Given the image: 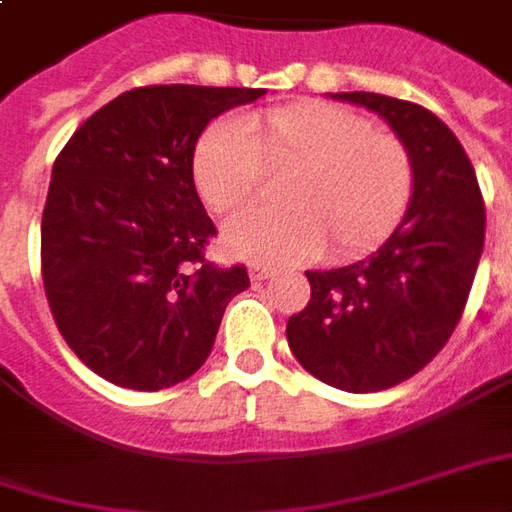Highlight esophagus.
Returning a JSON list of instances; mask_svg holds the SVG:
<instances>
[{
	"label": "esophagus",
	"instance_id": "34e87169",
	"mask_svg": "<svg viewBox=\"0 0 512 512\" xmlns=\"http://www.w3.org/2000/svg\"><path fill=\"white\" fill-rule=\"evenodd\" d=\"M274 274H277V268L268 266V263H252V266H249V277L255 282L268 280V277H274Z\"/></svg>",
	"mask_w": 512,
	"mask_h": 512
}]
</instances>
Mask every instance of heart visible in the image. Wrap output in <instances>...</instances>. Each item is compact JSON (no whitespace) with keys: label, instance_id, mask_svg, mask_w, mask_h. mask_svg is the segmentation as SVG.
Masks as SVG:
<instances>
[{"label":"heart","instance_id":"obj_1","mask_svg":"<svg viewBox=\"0 0 512 512\" xmlns=\"http://www.w3.org/2000/svg\"><path fill=\"white\" fill-rule=\"evenodd\" d=\"M285 171L277 207H252L224 227L232 255L252 260L357 257L388 241L405 219L416 169L393 132L355 110L305 99L238 124H210L194 144L191 180L216 213L252 202L266 171Z\"/></svg>","mask_w":512,"mask_h":512}]
</instances>
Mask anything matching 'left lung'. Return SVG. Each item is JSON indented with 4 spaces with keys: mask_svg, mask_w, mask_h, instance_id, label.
<instances>
[{
    "mask_svg": "<svg viewBox=\"0 0 512 512\" xmlns=\"http://www.w3.org/2000/svg\"><path fill=\"white\" fill-rule=\"evenodd\" d=\"M391 124L410 149L416 188L405 221L352 266L305 271L310 302L288 318V346L316 380L349 393L410 380L455 332L485 241L471 160L435 113L393 96L335 94Z\"/></svg>",
    "mask_w": 512,
    "mask_h": 512,
    "instance_id": "left-lung-1",
    "label": "left lung"
}]
</instances>
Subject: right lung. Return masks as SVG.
<instances>
[{
  "label": "right lung",
  "mask_w": 512,
  "mask_h": 512,
  "mask_svg": "<svg viewBox=\"0 0 512 512\" xmlns=\"http://www.w3.org/2000/svg\"><path fill=\"white\" fill-rule=\"evenodd\" d=\"M263 88L144 85L99 107L60 149L41 219L57 330L94 374L160 391L205 363L244 263L205 260L216 227L191 180L207 121Z\"/></svg>",
  "instance_id": "add662e5"
}]
</instances>
